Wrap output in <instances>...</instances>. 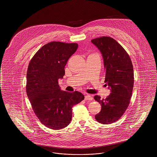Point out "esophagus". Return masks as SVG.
<instances>
[{
  "instance_id": "esophagus-1",
  "label": "esophagus",
  "mask_w": 157,
  "mask_h": 157,
  "mask_svg": "<svg viewBox=\"0 0 157 157\" xmlns=\"http://www.w3.org/2000/svg\"><path fill=\"white\" fill-rule=\"evenodd\" d=\"M85 100H93V98L92 97L89 95V94H86L85 95Z\"/></svg>"
}]
</instances>
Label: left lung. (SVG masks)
<instances>
[{
	"label": "left lung",
	"mask_w": 157,
	"mask_h": 157,
	"mask_svg": "<svg viewBox=\"0 0 157 157\" xmlns=\"http://www.w3.org/2000/svg\"><path fill=\"white\" fill-rule=\"evenodd\" d=\"M100 50L104 59L105 83L111 93L105 98L95 95L101 105L95 119L102 124L119 120L128 107L134 86V70L131 60L125 49L113 38L102 36L91 40Z\"/></svg>",
	"instance_id": "obj_1"
}]
</instances>
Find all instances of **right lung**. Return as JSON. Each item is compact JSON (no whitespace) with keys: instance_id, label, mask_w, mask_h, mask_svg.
<instances>
[{"instance_id":"obj_1","label":"right lung","mask_w":157,"mask_h":157,"mask_svg":"<svg viewBox=\"0 0 157 157\" xmlns=\"http://www.w3.org/2000/svg\"><path fill=\"white\" fill-rule=\"evenodd\" d=\"M77 48V43L50 42L43 46L29 63L26 93L35 114L49 128L57 130L68 126L73 105L85 98L78 91L62 90L58 83L65 75L68 60Z\"/></svg>"}]
</instances>
